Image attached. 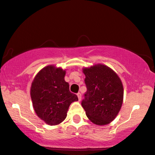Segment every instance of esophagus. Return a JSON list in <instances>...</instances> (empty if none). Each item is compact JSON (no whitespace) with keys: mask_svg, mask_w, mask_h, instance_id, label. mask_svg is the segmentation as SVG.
Segmentation results:
<instances>
[{"mask_svg":"<svg viewBox=\"0 0 155 155\" xmlns=\"http://www.w3.org/2000/svg\"><path fill=\"white\" fill-rule=\"evenodd\" d=\"M77 96H78V99H79V101H81V94L80 93V92H78Z\"/></svg>","mask_w":155,"mask_h":155,"instance_id":"obj_1","label":"esophagus"}]
</instances>
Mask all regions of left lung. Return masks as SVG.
Masks as SVG:
<instances>
[{"label":"left lung","instance_id":"obj_1","mask_svg":"<svg viewBox=\"0 0 155 155\" xmlns=\"http://www.w3.org/2000/svg\"><path fill=\"white\" fill-rule=\"evenodd\" d=\"M87 92L81 106L88 119L98 125L107 124L118 114L123 101V86L117 74L101 64L84 68Z\"/></svg>","mask_w":155,"mask_h":155}]
</instances>
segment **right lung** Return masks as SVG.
<instances>
[{"label": "right lung", "instance_id": "add662e5", "mask_svg": "<svg viewBox=\"0 0 155 155\" xmlns=\"http://www.w3.org/2000/svg\"><path fill=\"white\" fill-rule=\"evenodd\" d=\"M65 75L62 68L49 65L37 74L32 83L31 96L35 113L50 125L63 122L71 104L78 101L77 95L69 90Z\"/></svg>", "mask_w": 155, "mask_h": 155}]
</instances>
